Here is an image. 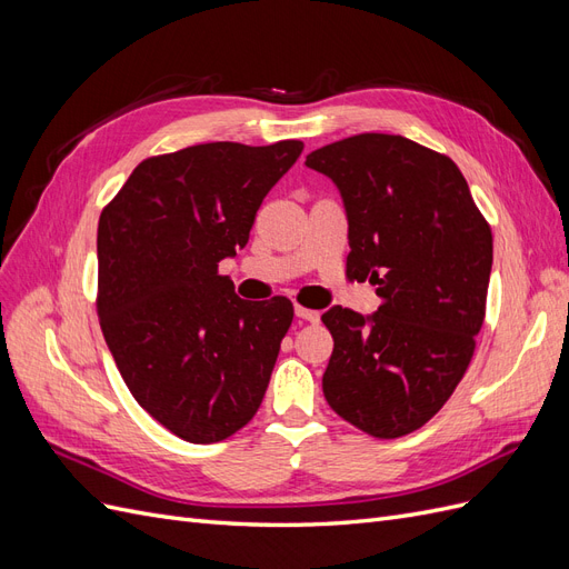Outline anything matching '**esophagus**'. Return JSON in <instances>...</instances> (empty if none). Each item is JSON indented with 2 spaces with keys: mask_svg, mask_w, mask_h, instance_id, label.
Instances as JSON below:
<instances>
[{
  "mask_svg": "<svg viewBox=\"0 0 569 569\" xmlns=\"http://www.w3.org/2000/svg\"><path fill=\"white\" fill-rule=\"evenodd\" d=\"M295 313H297V318H301L306 322H318L320 320V311H311V308H303V306H297Z\"/></svg>",
  "mask_w": 569,
  "mask_h": 569,
  "instance_id": "esophagus-1",
  "label": "esophagus"
}]
</instances>
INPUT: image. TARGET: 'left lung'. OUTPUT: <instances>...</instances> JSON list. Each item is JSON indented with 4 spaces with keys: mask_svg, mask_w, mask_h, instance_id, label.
<instances>
[{
    "mask_svg": "<svg viewBox=\"0 0 569 569\" xmlns=\"http://www.w3.org/2000/svg\"><path fill=\"white\" fill-rule=\"evenodd\" d=\"M306 166L339 189L347 272L377 284L370 316L332 306L322 375L330 408L396 439L422 427L462 380L485 322L493 239L458 166L401 134L363 132L316 149Z\"/></svg>",
    "mask_w": 569,
    "mask_h": 569,
    "instance_id": "obj_1",
    "label": "left lung"
}]
</instances>
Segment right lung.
I'll return each mask as SVG.
<instances>
[{
	"instance_id": "add662e5",
	"label": "right lung",
	"mask_w": 569,
	"mask_h": 569,
	"mask_svg": "<svg viewBox=\"0 0 569 569\" xmlns=\"http://www.w3.org/2000/svg\"><path fill=\"white\" fill-rule=\"evenodd\" d=\"M301 151L209 142L153 157L99 216L101 332L134 401L184 441L228 439L263 401L295 308L239 299L218 263L247 247Z\"/></svg>"
}]
</instances>
